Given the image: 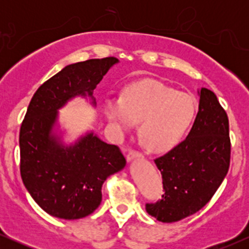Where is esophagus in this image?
Here are the masks:
<instances>
[{
  "label": "esophagus",
  "instance_id": "1",
  "mask_svg": "<svg viewBox=\"0 0 249 249\" xmlns=\"http://www.w3.org/2000/svg\"><path fill=\"white\" fill-rule=\"evenodd\" d=\"M142 154L136 150H130L126 154V159L128 161L132 160V159H134V158H142Z\"/></svg>",
  "mask_w": 249,
  "mask_h": 249
}]
</instances>
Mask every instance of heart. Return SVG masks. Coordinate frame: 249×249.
Instances as JSON below:
<instances>
[{
	"mask_svg": "<svg viewBox=\"0 0 249 249\" xmlns=\"http://www.w3.org/2000/svg\"><path fill=\"white\" fill-rule=\"evenodd\" d=\"M111 124L119 131L131 130L141 122L139 134L152 152H166L182 141L196 116L193 96L178 92L158 81H142L128 85L123 97L104 103Z\"/></svg>",
	"mask_w": 249,
	"mask_h": 249,
	"instance_id": "obj_1",
	"label": "heart"
}]
</instances>
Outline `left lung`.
<instances>
[{"mask_svg": "<svg viewBox=\"0 0 249 249\" xmlns=\"http://www.w3.org/2000/svg\"><path fill=\"white\" fill-rule=\"evenodd\" d=\"M199 111L184 142L154 159L162 177L161 199L146 212L161 222H176L201 210L212 199L230 168L228 117L208 89L199 91Z\"/></svg>", "mask_w": 249, "mask_h": 249, "instance_id": "left-lung-1", "label": "left lung"}]
</instances>
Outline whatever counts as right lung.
I'll return each mask as SVG.
<instances>
[{
	"label": "right lung",
	"instance_id": "obj_1",
	"mask_svg": "<svg viewBox=\"0 0 249 249\" xmlns=\"http://www.w3.org/2000/svg\"><path fill=\"white\" fill-rule=\"evenodd\" d=\"M116 57L70 64L37 89L19 130V171L36 204L50 215L75 220L101 205L102 185L124 168L118 146L102 142L92 132L75 145L64 146L51 133L57 111L76 96H89L113 64Z\"/></svg>",
	"mask_w": 249,
	"mask_h": 249
}]
</instances>
